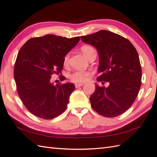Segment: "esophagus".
Here are the masks:
<instances>
[{
  "mask_svg": "<svg viewBox=\"0 0 157 157\" xmlns=\"http://www.w3.org/2000/svg\"><path fill=\"white\" fill-rule=\"evenodd\" d=\"M83 85V83H76L75 84V86L76 88H78V87H81V86H82Z\"/></svg>",
  "mask_w": 157,
  "mask_h": 157,
  "instance_id": "34e87169",
  "label": "esophagus"
}]
</instances>
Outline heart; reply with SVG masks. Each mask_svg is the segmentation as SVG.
Wrapping results in <instances>:
<instances>
[{
	"instance_id": "obj_1",
	"label": "heart",
	"mask_w": 157,
	"mask_h": 157,
	"mask_svg": "<svg viewBox=\"0 0 157 157\" xmlns=\"http://www.w3.org/2000/svg\"><path fill=\"white\" fill-rule=\"evenodd\" d=\"M94 49L92 47L90 46H87L85 45L83 46L82 47V53L84 54V56L87 57L88 54L91 51H92ZM69 57H70V56L69 54H67L66 56L64 57L63 59V63L65 65H66L68 63L69 61ZM90 72L89 71H75L74 72H73L72 74H71L70 75H69V78L71 80L72 82L74 83H83L85 82L86 80L87 79V78L90 75Z\"/></svg>"
}]
</instances>
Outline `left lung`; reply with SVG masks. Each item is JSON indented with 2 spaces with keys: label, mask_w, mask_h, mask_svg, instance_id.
I'll return each mask as SVG.
<instances>
[{
  "label": "left lung",
  "mask_w": 157,
  "mask_h": 157,
  "mask_svg": "<svg viewBox=\"0 0 157 157\" xmlns=\"http://www.w3.org/2000/svg\"><path fill=\"white\" fill-rule=\"evenodd\" d=\"M82 41L95 47L99 54L98 82H108V87L96 83L90 98L91 105L98 114L113 118L130 108L141 86L139 57L129 40L114 33L101 30L82 36Z\"/></svg>",
  "instance_id": "8db88e82"
}]
</instances>
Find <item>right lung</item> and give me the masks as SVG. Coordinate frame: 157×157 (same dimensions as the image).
Masks as SVG:
<instances>
[{
	"mask_svg": "<svg viewBox=\"0 0 157 157\" xmlns=\"http://www.w3.org/2000/svg\"><path fill=\"white\" fill-rule=\"evenodd\" d=\"M79 39L46 35L29 39L21 48L14 63V78L21 100L33 115L49 120L66 110L74 84L54 86L50 80L52 74H61L64 57ZM61 78V81L65 79Z\"/></svg>",
	"mask_w": 157,
	"mask_h": 157,
	"instance_id": "right-lung-1",
	"label": "right lung"
}]
</instances>
